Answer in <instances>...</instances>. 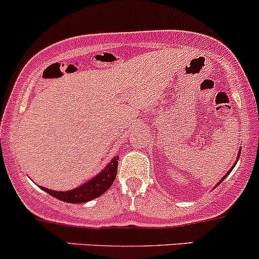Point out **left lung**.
Instances as JSON below:
<instances>
[{
	"label": "left lung",
	"instance_id": "obj_1",
	"mask_svg": "<svg viewBox=\"0 0 259 259\" xmlns=\"http://www.w3.org/2000/svg\"><path fill=\"white\" fill-rule=\"evenodd\" d=\"M238 152H239V153H241V148H239V151H238ZM239 153H238V156H237V159H238V158H239ZM236 163H237V161H236V162H234V164H233V166H232V168H231V169H229V170H228V172H227V173H226V175H225V176H223V177H222V178H221V180H220V182H218V183H217V185H215V186H214V188H215V187H217V186H220V185H221V183H222V182H223V180H225V178H226V177H227V176L229 175V173H231V170L234 168V166H236Z\"/></svg>",
	"mask_w": 259,
	"mask_h": 259
}]
</instances>
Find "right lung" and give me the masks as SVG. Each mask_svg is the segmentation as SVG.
Listing matches in <instances>:
<instances>
[{
	"label": "right lung",
	"instance_id": "right-lung-1",
	"mask_svg": "<svg viewBox=\"0 0 259 259\" xmlns=\"http://www.w3.org/2000/svg\"><path fill=\"white\" fill-rule=\"evenodd\" d=\"M118 159V157L112 158L110 163L98 175H96L92 180L87 181L86 183L81 185L79 187L71 189V191H52V189L46 187L41 188L55 198L67 202V203H84V202L92 201V199L102 196L112 186L117 175Z\"/></svg>",
	"mask_w": 259,
	"mask_h": 259
}]
</instances>
